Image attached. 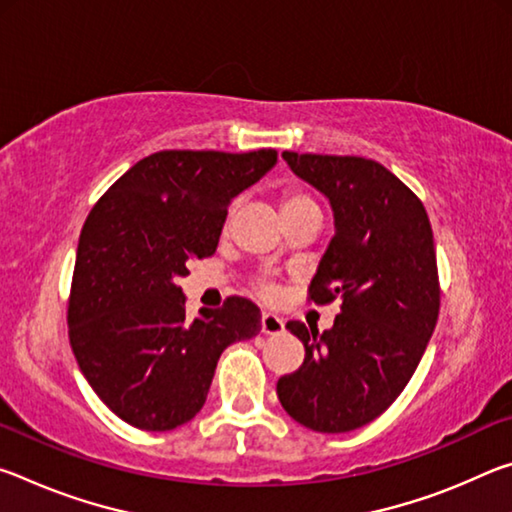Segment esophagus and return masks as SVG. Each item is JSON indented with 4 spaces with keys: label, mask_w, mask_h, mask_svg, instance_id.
Returning a JSON list of instances; mask_svg holds the SVG:
<instances>
[{
    "label": "esophagus",
    "mask_w": 512,
    "mask_h": 512,
    "mask_svg": "<svg viewBox=\"0 0 512 512\" xmlns=\"http://www.w3.org/2000/svg\"><path fill=\"white\" fill-rule=\"evenodd\" d=\"M262 332L264 334H282L284 332V320L277 316V314H271V311H264L262 314Z\"/></svg>",
    "instance_id": "esophagus-1"
}]
</instances>
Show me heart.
<instances>
[{
    "label": "heart",
    "instance_id": "heart-1",
    "mask_svg": "<svg viewBox=\"0 0 512 512\" xmlns=\"http://www.w3.org/2000/svg\"><path fill=\"white\" fill-rule=\"evenodd\" d=\"M277 205H280V212L284 216V221L291 219V216H296V214H302V212L318 210V203L305 192V189H300V187L282 189L280 196H277ZM262 293H264L266 298H273L275 296V289L273 287H264Z\"/></svg>",
    "mask_w": 512,
    "mask_h": 512
}]
</instances>
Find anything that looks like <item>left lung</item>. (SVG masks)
Wrapping results in <instances>:
<instances>
[{"instance_id":"obj_1","label":"left lung","mask_w":512,"mask_h":512,"mask_svg":"<svg viewBox=\"0 0 512 512\" xmlns=\"http://www.w3.org/2000/svg\"><path fill=\"white\" fill-rule=\"evenodd\" d=\"M296 176L332 203L336 232L309 284V302H341L334 327L287 329L305 343L298 370L277 379L293 420L320 433L379 418L409 384L440 309L427 210L395 173L359 155L284 151Z\"/></svg>"}]
</instances>
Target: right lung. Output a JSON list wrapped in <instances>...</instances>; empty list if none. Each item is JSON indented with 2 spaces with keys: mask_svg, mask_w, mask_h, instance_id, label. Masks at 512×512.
<instances>
[{
  "mask_svg": "<svg viewBox=\"0 0 512 512\" xmlns=\"http://www.w3.org/2000/svg\"><path fill=\"white\" fill-rule=\"evenodd\" d=\"M277 162L250 153L158 151L133 164L83 223L67 300L69 345L108 409L131 427L169 431L194 418L230 343L262 329L241 296L187 318L194 259L216 253L228 203Z\"/></svg>",
  "mask_w": 512,
  "mask_h": 512,
  "instance_id": "obj_1",
  "label": "right lung"
}]
</instances>
